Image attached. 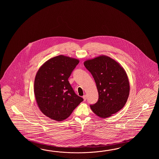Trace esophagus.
<instances>
[{
    "label": "esophagus",
    "instance_id": "1",
    "mask_svg": "<svg viewBox=\"0 0 159 159\" xmlns=\"http://www.w3.org/2000/svg\"><path fill=\"white\" fill-rule=\"evenodd\" d=\"M83 98H84V101H85L86 100V99H87V96H86V95H84L83 96Z\"/></svg>",
    "mask_w": 159,
    "mask_h": 159
}]
</instances>
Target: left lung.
Returning <instances> with one entry per match:
<instances>
[{"mask_svg":"<svg viewBox=\"0 0 159 159\" xmlns=\"http://www.w3.org/2000/svg\"><path fill=\"white\" fill-rule=\"evenodd\" d=\"M84 64L91 73L98 89V101L90 105L91 110L100 118H108L120 110L128 99L127 75L119 62L105 55L87 60Z\"/></svg>","mask_w":159,"mask_h":159,"instance_id":"8db88e82","label":"left lung"}]
</instances>
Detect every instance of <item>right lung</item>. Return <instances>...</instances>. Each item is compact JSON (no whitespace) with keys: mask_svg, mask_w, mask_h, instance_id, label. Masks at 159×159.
<instances>
[{"mask_svg":"<svg viewBox=\"0 0 159 159\" xmlns=\"http://www.w3.org/2000/svg\"><path fill=\"white\" fill-rule=\"evenodd\" d=\"M79 60L64 55L50 58L37 71L34 93L41 111L57 122L68 118L83 98L76 94L68 81Z\"/></svg>","mask_w":159,"mask_h":159,"instance_id":"obj_1","label":"right lung"}]
</instances>
